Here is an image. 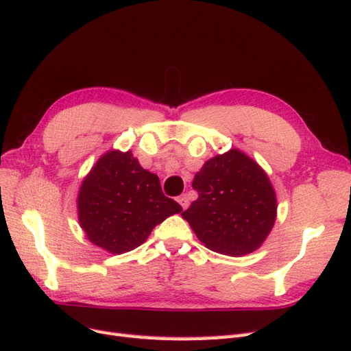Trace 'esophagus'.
<instances>
[{
    "mask_svg": "<svg viewBox=\"0 0 351 351\" xmlns=\"http://www.w3.org/2000/svg\"><path fill=\"white\" fill-rule=\"evenodd\" d=\"M178 203L181 204V208H182V209H186L188 206H190V199H188V195H186V194H182V195H179V197H178Z\"/></svg>",
    "mask_w": 351,
    "mask_h": 351,
    "instance_id": "obj_1",
    "label": "esophagus"
}]
</instances>
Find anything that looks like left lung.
<instances>
[{
  "instance_id": "1",
  "label": "left lung",
  "mask_w": 351,
  "mask_h": 351,
  "mask_svg": "<svg viewBox=\"0 0 351 351\" xmlns=\"http://www.w3.org/2000/svg\"><path fill=\"white\" fill-rule=\"evenodd\" d=\"M193 188L199 199L182 218L206 247L240 256L264 243L276 221V193L267 173L245 152L231 149L206 161Z\"/></svg>"
}]
</instances>
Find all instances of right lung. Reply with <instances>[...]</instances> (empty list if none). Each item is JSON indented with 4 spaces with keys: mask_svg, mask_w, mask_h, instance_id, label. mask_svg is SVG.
Wrapping results in <instances>:
<instances>
[{
    "mask_svg": "<svg viewBox=\"0 0 351 351\" xmlns=\"http://www.w3.org/2000/svg\"><path fill=\"white\" fill-rule=\"evenodd\" d=\"M78 221L87 239L110 254L141 246L152 228L182 210L161 191L157 175L130 151H108L84 178L77 199Z\"/></svg>",
    "mask_w": 351,
    "mask_h": 351,
    "instance_id": "1",
    "label": "right lung"
}]
</instances>
